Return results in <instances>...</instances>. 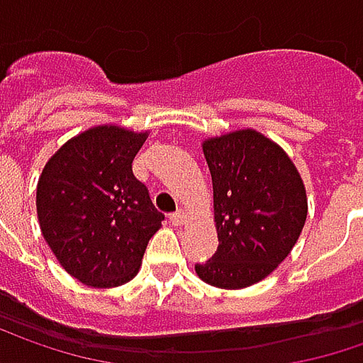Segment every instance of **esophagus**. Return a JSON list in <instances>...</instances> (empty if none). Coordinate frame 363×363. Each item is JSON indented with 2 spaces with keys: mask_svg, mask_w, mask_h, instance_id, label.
I'll return each mask as SVG.
<instances>
[{
  "mask_svg": "<svg viewBox=\"0 0 363 363\" xmlns=\"http://www.w3.org/2000/svg\"><path fill=\"white\" fill-rule=\"evenodd\" d=\"M170 222H172L174 226H182V224L186 222V214H184V212H181V210H179V212H174V214H170Z\"/></svg>",
  "mask_w": 363,
  "mask_h": 363,
  "instance_id": "1",
  "label": "esophagus"
}]
</instances>
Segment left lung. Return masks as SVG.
<instances>
[{"label": "left lung", "mask_w": 363, "mask_h": 363, "mask_svg": "<svg viewBox=\"0 0 363 363\" xmlns=\"http://www.w3.org/2000/svg\"><path fill=\"white\" fill-rule=\"evenodd\" d=\"M214 184L218 249L197 277L218 289L251 286L291 253L308 197L291 157L272 139L245 128L203 141Z\"/></svg>", "instance_id": "1"}]
</instances>
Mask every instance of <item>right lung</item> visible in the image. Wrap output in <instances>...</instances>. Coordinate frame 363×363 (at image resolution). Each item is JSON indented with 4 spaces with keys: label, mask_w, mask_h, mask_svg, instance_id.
<instances>
[{
    "label": "right lung",
    "mask_w": 363,
    "mask_h": 363,
    "mask_svg": "<svg viewBox=\"0 0 363 363\" xmlns=\"http://www.w3.org/2000/svg\"><path fill=\"white\" fill-rule=\"evenodd\" d=\"M147 133L93 126L45 164L37 184L41 233L62 268L89 286H120L139 272L164 214L135 179L133 160Z\"/></svg>",
    "instance_id": "add662e5"
}]
</instances>
